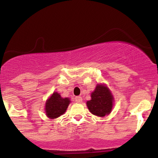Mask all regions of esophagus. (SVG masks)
Instances as JSON below:
<instances>
[{"instance_id":"34e87169","label":"esophagus","mask_w":158,"mask_h":158,"mask_svg":"<svg viewBox=\"0 0 158 158\" xmlns=\"http://www.w3.org/2000/svg\"><path fill=\"white\" fill-rule=\"evenodd\" d=\"M75 101L78 103H81L82 102V97H80V96H78V97H75Z\"/></svg>"}]
</instances>
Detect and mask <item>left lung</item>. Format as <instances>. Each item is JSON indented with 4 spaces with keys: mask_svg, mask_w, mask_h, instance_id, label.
Returning a JSON list of instances; mask_svg holds the SVG:
<instances>
[{
    "mask_svg": "<svg viewBox=\"0 0 158 158\" xmlns=\"http://www.w3.org/2000/svg\"><path fill=\"white\" fill-rule=\"evenodd\" d=\"M114 97L106 85L98 84L91 93V99L87 102V106L91 114L98 117H105L111 111Z\"/></svg>",
    "mask_w": 158,
    "mask_h": 158,
    "instance_id": "obj_1",
    "label": "left lung"
}]
</instances>
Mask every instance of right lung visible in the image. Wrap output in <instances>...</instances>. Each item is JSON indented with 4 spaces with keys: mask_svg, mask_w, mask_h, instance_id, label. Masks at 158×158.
Returning <instances> with one entry per match:
<instances>
[{
    "mask_svg": "<svg viewBox=\"0 0 158 158\" xmlns=\"http://www.w3.org/2000/svg\"><path fill=\"white\" fill-rule=\"evenodd\" d=\"M70 102L69 98H62L60 94L54 92L45 104L46 115L50 119H56L60 117L66 111Z\"/></svg>",
    "mask_w": 158,
    "mask_h": 158,
    "instance_id": "obj_1",
    "label": "right lung"
}]
</instances>
